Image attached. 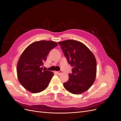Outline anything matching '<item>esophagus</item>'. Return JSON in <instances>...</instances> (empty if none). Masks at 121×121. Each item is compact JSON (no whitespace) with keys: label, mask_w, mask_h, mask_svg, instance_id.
Wrapping results in <instances>:
<instances>
[{"label":"esophagus","mask_w":121,"mask_h":121,"mask_svg":"<svg viewBox=\"0 0 121 121\" xmlns=\"http://www.w3.org/2000/svg\"><path fill=\"white\" fill-rule=\"evenodd\" d=\"M61 73H62V71H58V72H56V73H57L58 75L60 74Z\"/></svg>","instance_id":"obj_1"}]
</instances>
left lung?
Returning <instances> with one entry per match:
<instances>
[{
	"mask_svg": "<svg viewBox=\"0 0 121 121\" xmlns=\"http://www.w3.org/2000/svg\"><path fill=\"white\" fill-rule=\"evenodd\" d=\"M58 44L68 63L73 67L64 87L73 94H81L89 89L95 80V57L85 45L76 40H65Z\"/></svg>",
	"mask_w": 121,
	"mask_h": 121,
	"instance_id": "obj_1",
	"label": "left lung"
}]
</instances>
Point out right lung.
Returning <instances> with one entry per match:
<instances>
[{
  "label": "right lung",
  "mask_w": 121,
  "mask_h": 121,
  "mask_svg": "<svg viewBox=\"0 0 121 121\" xmlns=\"http://www.w3.org/2000/svg\"><path fill=\"white\" fill-rule=\"evenodd\" d=\"M57 45L52 41H36L29 45L21 54L17 65V75L26 89L36 93L48 87L53 73L44 70L42 65L48 54Z\"/></svg>",
  "instance_id": "obj_1"
}]
</instances>
